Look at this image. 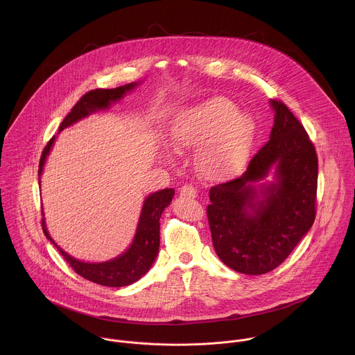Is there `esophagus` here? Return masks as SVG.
<instances>
[{"instance_id": "obj_1", "label": "esophagus", "mask_w": 355, "mask_h": 355, "mask_svg": "<svg viewBox=\"0 0 355 355\" xmlns=\"http://www.w3.org/2000/svg\"><path fill=\"white\" fill-rule=\"evenodd\" d=\"M180 195L184 198H196V189L192 185H184L180 191Z\"/></svg>"}]
</instances>
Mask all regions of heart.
<instances>
[{
    "mask_svg": "<svg viewBox=\"0 0 355 355\" xmlns=\"http://www.w3.org/2000/svg\"><path fill=\"white\" fill-rule=\"evenodd\" d=\"M253 120L223 98L209 99L182 112L174 121L171 139L177 148L202 142L198 162L205 174L230 178L245 166L252 141Z\"/></svg>",
    "mask_w": 355,
    "mask_h": 355,
    "instance_id": "obj_1",
    "label": "heart"
}]
</instances>
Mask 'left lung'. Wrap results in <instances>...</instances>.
<instances>
[{"instance_id": "1", "label": "left lung", "mask_w": 355, "mask_h": 355, "mask_svg": "<svg viewBox=\"0 0 355 355\" xmlns=\"http://www.w3.org/2000/svg\"><path fill=\"white\" fill-rule=\"evenodd\" d=\"M270 141L238 178L210 188L207 218L220 260L261 275L281 266L315 220L318 157L303 124L281 101ZM270 171L276 181H261Z\"/></svg>"}]
</instances>
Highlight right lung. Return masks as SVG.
<instances>
[{"mask_svg":"<svg viewBox=\"0 0 355 355\" xmlns=\"http://www.w3.org/2000/svg\"><path fill=\"white\" fill-rule=\"evenodd\" d=\"M138 83H130L117 88L112 89H92L84 94L80 101L73 106L70 113L63 119L60 123L59 131L63 128L74 124L76 121L87 117L88 114L107 109L110 103H114L120 101L125 92L131 91L134 87H137ZM55 137H52L46 146L42 150L40 166H38V175L42 173V167L45 163V159L53 145ZM40 184V178H38ZM174 196V189L167 188L162 189L159 192H155L149 195L142 206V211L139 216V221L137 225V232L134 236V241L131 246L119 257L103 261V263H84L81 260H77L63 252L49 236L45 220L42 218V231L48 241H51L55 248L59 250V253L63 256V259L69 263V266L78 274L80 277L102 285V286H110V288H120L127 286L134 282H137L139 278H142L152 267L157 253H159V245H160V217L163 210L170 205Z\"/></svg>","mask_w":355,"mask_h":355,"instance_id":"add662e5","label":"right lung"}]
</instances>
